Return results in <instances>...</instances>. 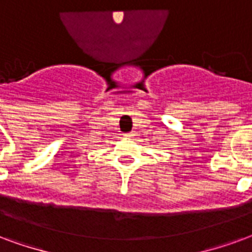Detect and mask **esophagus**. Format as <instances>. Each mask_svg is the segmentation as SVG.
Here are the masks:
<instances>
[{
	"instance_id": "34e87169",
	"label": "esophagus",
	"mask_w": 252,
	"mask_h": 252,
	"mask_svg": "<svg viewBox=\"0 0 252 252\" xmlns=\"http://www.w3.org/2000/svg\"><path fill=\"white\" fill-rule=\"evenodd\" d=\"M133 136H135V133H133V132H131V133H126V135H124V137H126V139H131V137H133Z\"/></svg>"
}]
</instances>
